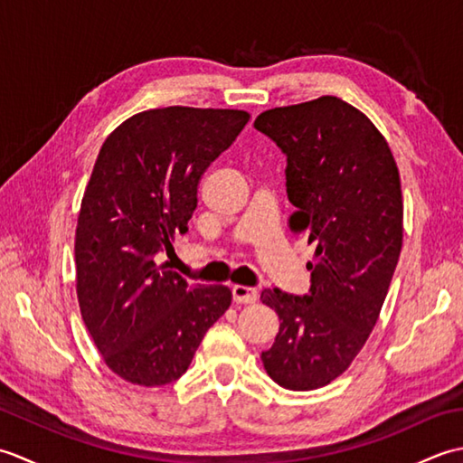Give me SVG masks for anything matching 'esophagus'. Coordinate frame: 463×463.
Returning a JSON list of instances; mask_svg holds the SVG:
<instances>
[{"label":"esophagus","mask_w":463,"mask_h":463,"mask_svg":"<svg viewBox=\"0 0 463 463\" xmlns=\"http://www.w3.org/2000/svg\"><path fill=\"white\" fill-rule=\"evenodd\" d=\"M231 292H232V300L237 302V304H250V302H254L259 298V292H257V288H250V287H232L231 288Z\"/></svg>","instance_id":"34e87169"}]
</instances>
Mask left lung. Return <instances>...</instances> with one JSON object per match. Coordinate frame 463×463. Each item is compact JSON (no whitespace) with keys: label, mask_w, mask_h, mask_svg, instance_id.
<instances>
[{"label":"left lung","mask_w":463,"mask_h":463,"mask_svg":"<svg viewBox=\"0 0 463 463\" xmlns=\"http://www.w3.org/2000/svg\"><path fill=\"white\" fill-rule=\"evenodd\" d=\"M254 129L287 156L290 229L317 247L308 294L262 290L280 330L260 358L279 386L317 390L376 326L402 250L400 173L376 127L338 97L264 111Z\"/></svg>","instance_id":"left-lung-1"}]
</instances>
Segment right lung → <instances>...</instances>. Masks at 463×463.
<instances>
[{
    "mask_svg": "<svg viewBox=\"0 0 463 463\" xmlns=\"http://www.w3.org/2000/svg\"><path fill=\"white\" fill-rule=\"evenodd\" d=\"M249 119L165 107L127 119L101 146L77 219V298L97 350L127 382L179 380L231 307L226 287L191 284L156 259L189 231L203 173Z\"/></svg>",
    "mask_w": 463,
    "mask_h": 463,
    "instance_id": "1",
    "label": "right lung"
}]
</instances>
